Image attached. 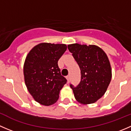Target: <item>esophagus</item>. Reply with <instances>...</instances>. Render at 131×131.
<instances>
[{
	"mask_svg": "<svg viewBox=\"0 0 131 131\" xmlns=\"http://www.w3.org/2000/svg\"><path fill=\"white\" fill-rule=\"evenodd\" d=\"M67 81H68V83H69L70 82V77L69 75H68V76L67 77Z\"/></svg>",
	"mask_w": 131,
	"mask_h": 131,
	"instance_id": "34e87169",
	"label": "esophagus"
}]
</instances>
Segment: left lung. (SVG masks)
Listing matches in <instances>:
<instances>
[{
    "label": "left lung",
    "instance_id": "obj_1",
    "mask_svg": "<svg viewBox=\"0 0 131 131\" xmlns=\"http://www.w3.org/2000/svg\"><path fill=\"white\" fill-rule=\"evenodd\" d=\"M69 51L79 64L81 73L77 86L70 84L77 101L84 105L94 103L101 98L112 79L110 63L106 53L94 45L73 43Z\"/></svg>",
    "mask_w": 131,
    "mask_h": 131
}]
</instances>
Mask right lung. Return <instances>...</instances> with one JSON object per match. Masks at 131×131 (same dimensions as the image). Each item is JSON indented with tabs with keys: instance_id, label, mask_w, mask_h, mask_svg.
<instances>
[{
	"instance_id": "1",
	"label": "right lung",
	"mask_w": 131,
	"mask_h": 131,
	"mask_svg": "<svg viewBox=\"0 0 131 131\" xmlns=\"http://www.w3.org/2000/svg\"><path fill=\"white\" fill-rule=\"evenodd\" d=\"M65 44L41 43L30 51L25 59L23 73L28 91L37 102L49 106L59 98L67 83L58 61L67 50Z\"/></svg>"
}]
</instances>
